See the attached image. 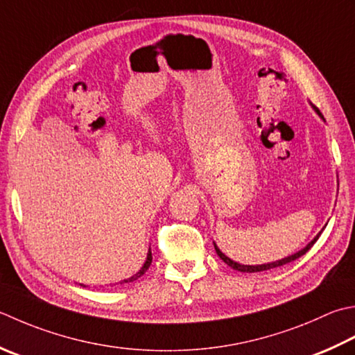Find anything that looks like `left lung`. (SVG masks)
Returning a JSON list of instances; mask_svg holds the SVG:
<instances>
[{
    "label": "left lung",
    "mask_w": 355,
    "mask_h": 355,
    "mask_svg": "<svg viewBox=\"0 0 355 355\" xmlns=\"http://www.w3.org/2000/svg\"><path fill=\"white\" fill-rule=\"evenodd\" d=\"M312 107H314L315 112L323 118V115H322L320 110H318L315 106H312ZM323 120H324V118H323ZM320 234H322V232H320ZM320 234H318L317 237H315L314 240H312L306 248H303L302 251L295 252L294 255L284 257V259H282V260H277V261H272V263H266V265H255V266H251V265H240V263L231 260V259H229V257H226L223 252H221L220 249H218V246L215 245V243H214V248H215V251H217V254H218L220 259L223 260L227 266H231L232 269H235V270H240V272H261V270H269V269H274V268H280V266H283V265H288V263H291V261H294V260H297V259H300L302 255L306 254V252L309 251V249H311L312 246H314V243L318 240V237H320Z\"/></svg>",
    "instance_id": "obj_1"
}]
</instances>
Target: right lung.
Segmentation results:
<instances>
[{"label": "right lung", "instance_id": "obj_1", "mask_svg": "<svg viewBox=\"0 0 355 355\" xmlns=\"http://www.w3.org/2000/svg\"><path fill=\"white\" fill-rule=\"evenodd\" d=\"M150 263H152V252H150V248H149V251H148V259H146V261H144V265L141 266V269L138 270L137 274H134L132 277H129V279H126V280H123V282H120V284H124V283H130V282H135V280H138L140 279V277L146 272V270L149 269V266H150ZM83 286V284H81ZM86 288V286H85Z\"/></svg>", "mask_w": 355, "mask_h": 355}]
</instances>
